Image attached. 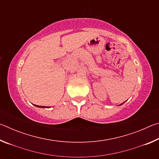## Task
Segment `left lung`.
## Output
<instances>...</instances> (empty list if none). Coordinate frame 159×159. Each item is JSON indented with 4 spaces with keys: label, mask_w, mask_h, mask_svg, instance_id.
<instances>
[{
    "label": "left lung",
    "mask_w": 159,
    "mask_h": 159,
    "mask_svg": "<svg viewBox=\"0 0 159 159\" xmlns=\"http://www.w3.org/2000/svg\"><path fill=\"white\" fill-rule=\"evenodd\" d=\"M124 102H123V103H122V104H119V106H120V105H122V104H123V103H124Z\"/></svg>",
    "instance_id": "8db88e82"
}]
</instances>
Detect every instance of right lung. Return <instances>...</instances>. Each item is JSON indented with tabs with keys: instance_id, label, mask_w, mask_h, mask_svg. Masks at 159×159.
I'll return each instance as SVG.
<instances>
[{
	"instance_id": "right-lung-1",
	"label": "right lung",
	"mask_w": 159,
	"mask_h": 159,
	"mask_svg": "<svg viewBox=\"0 0 159 159\" xmlns=\"http://www.w3.org/2000/svg\"><path fill=\"white\" fill-rule=\"evenodd\" d=\"M37 107H40V108H50L49 107H44V106H38V105H34Z\"/></svg>"
}]
</instances>
